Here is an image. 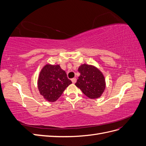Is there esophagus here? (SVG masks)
Instances as JSON below:
<instances>
[{"mask_svg":"<svg viewBox=\"0 0 146 146\" xmlns=\"http://www.w3.org/2000/svg\"><path fill=\"white\" fill-rule=\"evenodd\" d=\"M76 80H77V79H76V78H73L71 79V81H72V82L73 83H76Z\"/></svg>","mask_w":146,"mask_h":146,"instance_id":"esophagus-1","label":"esophagus"}]
</instances>
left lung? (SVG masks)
I'll use <instances>...</instances> for the list:
<instances>
[{"mask_svg": "<svg viewBox=\"0 0 146 146\" xmlns=\"http://www.w3.org/2000/svg\"><path fill=\"white\" fill-rule=\"evenodd\" d=\"M80 76L76 85L90 99H98L105 89L104 75L95 66L84 64L78 68Z\"/></svg>", "mask_w": 146, "mask_h": 146, "instance_id": "left-lung-1", "label": "left lung"}]
</instances>
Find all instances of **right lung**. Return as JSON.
I'll list each match as a JSON object with an SVG mask.
<instances>
[{"instance_id":"obj_1","label":"right lung","mask_w":146,"mask_h":146,"mask_svg":"<svg viewBox=\"0 0 146 146\" xmlns=\"http://www.w3.org/2000/svg\"><path fill=\"white\" fill-rule=\"evenodd\" d=\"M72 83L60 65L46 64L39 74L38 87L39 92L48 102H55Z\"/></svg>"}]
</instances>
